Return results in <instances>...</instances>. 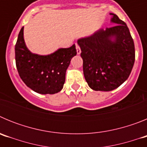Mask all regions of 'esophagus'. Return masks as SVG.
<instances>
[{
    "mask_svg": "<svg viewBox=\"0 0 147 147\" xmlns=\"http://www.w3.org/2000/svg\"><path fill=\"white\" fill-rule=\"evenodd\" d=\"M76 52H77V54H81V49H80V45L76 44Z\"/></svg>",
    "mask_w": 147,
    "mask_h": 147,
    "instance_id": "1",
    "label": "esophagus"
}]
</instances>
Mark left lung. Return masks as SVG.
<instances>
[{"label":"left lung","mask_w":147,"mask_h":147,"mask_svg":"<svg viewBox=\"0 0 147 147\" xmlns=\"http://www.w3.org/2000/svg\"><path fill=\"white\" fill-rule=\"evenodd\" d=\"M110 15L115 26L77 40L85 79L94 90L119 88L128 79L135 62L134 42L129 28L117 15Z\"/></svg>","instance_id":"1"}]
</instances>
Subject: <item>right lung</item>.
Here are the masks:
<instances>
[{
  "label": "right lung",
  "mask_w": 147,
  "mask_h": 147,
  "mask_svg": "<svg viewBox=\"0 0 147 147\" xmlns=\"http://www.w3.org/2000/svg\"><path fill=\"white\" fill-rule=\"evenodd\" d=\"M76 55L75 44L49 55L33 54L23 38V27L15 45V62L20 77L27 87L40 94H54L63 88L66 70Z\"/></svg>",
  "instance_id": "add662e5"
}]
</instances>
